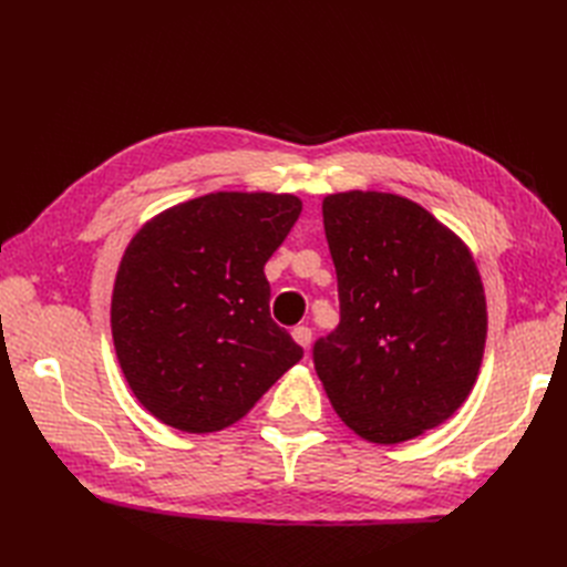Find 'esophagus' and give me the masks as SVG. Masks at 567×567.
<instances>
[{"instance_id": "34e87169", "label": "esophagus", "mask_w": 567, "mask_h": 567, "mask_svg": "<svg viewBox=\"0 0 567 567\" xmlns=\"http://www.w3.org/2000/svg\"><path fill=\"white\" fill-rule=\"evenodd\" d=\"M290 336H293V340L298 342L300 348H310V342H312V329H307V326H296V329L290 331Z\"/></svg>"}]
</instances>
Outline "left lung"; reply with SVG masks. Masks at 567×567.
<instances>
[{
  "label": "left lung",
  "mask_w": 567,
  "mask_h": 567,
  "mask_svg": "<svg viewBox=\"0 0 567 567\" xmlns=\"http://www.w3.org/2000/svg\"><path fill=\"white\" fill-rule=\"evenodd\" d=\"M321 213L340 323L315 342L317 375L359 437H419L466 402L483 362L487 302L473 255L398 194H331Z\"/></svg>",
  "instance_id": "1"
}]
</instances>
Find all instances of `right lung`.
<instances>
[{
  "instance_id": "obj_1",
  "label": "right lung",
  "mask_w": 567,
  "mask_h": 567,
  "mask_svg": "<svg viewBox=\"0 0 567 567\" xmlns=\"http://www.w3.org/2000/svg\"><path fill=\"white\" fill-rule=\"evenodd\" d=\"M300 210L293 194L217 192L134 234L115 274L111 331L134 398L161 423L229 427L302 359L269 317L265 277Z\"/></svg>"
}]
</instances>
